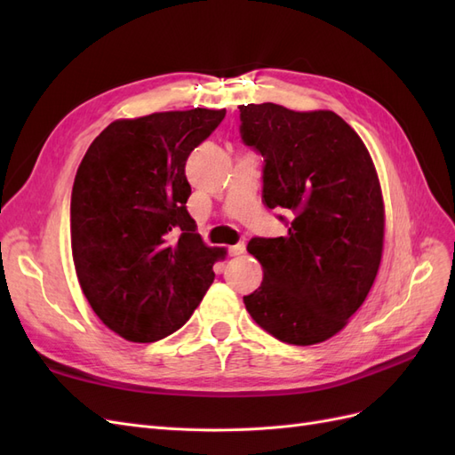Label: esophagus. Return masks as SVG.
I'll return each mask as SVG.
<instances>
[{
  "instance_id": "34e87169",
  "label": "esophagus",
  "mask_w": 455,
  "mask_h": 455,
  "mask_svg": "<svg viewBox=\"0 0 455 455\" xmlns=\"http://www.w3.org/2000/svg\"><path fill=\"white\" fill-rule=\"evenodd\" d=\"M244 251H246L244 243H237V244L229 246V254H231V256H241V254H244Z\"/></svg>"
}]
</instances>
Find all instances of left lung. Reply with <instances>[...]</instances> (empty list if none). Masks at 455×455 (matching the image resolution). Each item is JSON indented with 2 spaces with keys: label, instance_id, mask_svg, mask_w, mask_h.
Here are the masks:
<instances>
[{
  "label": "left lung",
  "instance_id": "left-lung-1",
  "mask_svg": "<svg viewBox=\"0 0 455 455\" xmlns=\"http://www.w3.org/2000/svg\"><path fill=\"white\" fill-rule=\"evenodd\" d=\"M241 139L264 157L261 199L286 211L284 237H254L264 281L246 311L277 339L313 346L363 306L379 269L383 199L361 136L328 109L239 106Z\"/></svg>",
  "mask_w": 455,
  "mask_h": 455
}]
</instances>
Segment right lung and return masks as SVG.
I'll return each instance as SVG.
<instances>
[{
	"mask_svg": "<svg viewBox=\"0 0 455 455\" xmlns=\"http://www.w3.org/2000/svg\"><path fill=\"white\" fill-rule=\"evenodd\" d=\"M226 117L196 108L117 119L81 161L70 204L72 254L92 311L116 334L149 343L176 332L214 281L186 203V161Z\"/></svg>",
	"mask_w": 455,
	"mask_h": 455,
	"instance_id": "add662e5",
	"label": "right lung"
}]
</instances>
